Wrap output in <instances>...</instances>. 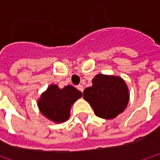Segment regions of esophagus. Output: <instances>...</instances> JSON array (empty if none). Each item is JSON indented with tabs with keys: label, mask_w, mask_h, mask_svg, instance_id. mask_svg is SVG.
Instances as JSON below:
<instances>
[{
	"label": "esophagus",
	"mask_w": 160,
	"mask_h": 160,
	"mask_svg": "<svg viewBox=\"0 0 160 160\" xmlns=\"http://www.w3.org/2000/svg\"><path fill=\"white\" fill-rule=\"evenodd\" d=\"M77 89H78V90H79V91H80L81 92H83V85H81V84H79V85H77Z\"/></svg>",
	"instance_id": "1"
}]
</instances>
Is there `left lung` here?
<instances>
[{"label":"left lung","mask_w":160,"mask_h":160,"mask_svg":"<svg viewBox=\"0 0 160 160\" xmlns=\"http://www.w3.org/2000/svg\"><path fill=\"white\" fill-rule=\"evenodd\" d=\"M83 97L97 117L112 119L126 109L129 92L121 77L98 74L92 79V85L83 91Z\"/></svg>","instance_id":"obj_1"}]
</instances>
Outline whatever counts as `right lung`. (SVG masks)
Returning a JSON list of instances; mask_svg holds the SVG:
<instances>
[{
  "mask_svg": "<svg viewBox=\"0 0 160 160\" xmlns=\"http://www.w3.org/2000/svg\"><path fill=\"white\" fill-rule=\"evenodd\" d=\"M82 97V92L72 85L58 88L57 84H51L42 93L37 105L41 113L55 123H62L69 118L73 103Z\"/></svg>",
  "mask_w": 160,
  "mask_h": 160,
  "instance_id": "1",
  "label": "right lung"
}]
</instances>
